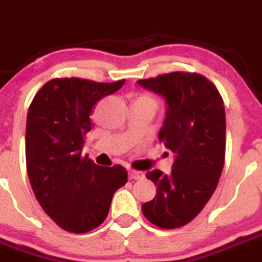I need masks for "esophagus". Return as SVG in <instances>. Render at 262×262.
<instances>
[{
  "mask_svg": "<svg viewBox=\"0 0 262 262\" xmlns=\"http://www.w3.org/2000/svg\"><path fill=\"white\" fill-rule=\"evenodd\" d=\"M143 177H145V173L143 172H139V170L136 169L129 170V178L130 180H142Z\"/></svg>",
  "mask_w": 262,
  "mask_h": 262,
  "instance_id": "1",
  "label": "esophagus"
}]
</instances>
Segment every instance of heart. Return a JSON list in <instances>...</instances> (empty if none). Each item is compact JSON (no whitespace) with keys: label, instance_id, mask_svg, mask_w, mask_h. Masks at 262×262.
Wrapping results in <instances>:
<instances>
[{"label":"heart","instance_id":"obj_1","mask_svg":"<svg viewBox=\"0 0 262 262\" xmlns=\"http://www.w3.org/2000/svg\"><path fill=\"white\" fill-rule=\"evenodd\" d=\"M137 99H141V101H145V102H150V103L154 104H158V101H156V98L152 97L151 94H141Z\"/></svg>","mask_w":262,"mask_h":262}]
</instances>
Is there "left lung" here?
<instances>
[{"label":"left lung","mask_w":262,"mask_h":262,"mask_svg":"<svg viewBox=\"0 0 262 262\" xmlns=\"http://www.w3.org/2000/svg\"><path fill=\"white\" fill-rule=\"evenodd\" d=\"M138 84L165 98L167 117L159 141L176 154L170 174L159 169L146 173L158 190L142 212L161 229L182 227L208 203L224 169V101L213 82L195 72L176 71L138 80Z\"/></svg>","instance_id":"obj_1"}]
</instances>
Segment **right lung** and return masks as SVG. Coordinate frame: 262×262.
<instances>
[{
	"label": "right lung",
	"instance_id": "right-lung-1",
	"mask_svg": "<svg viewBox=\"0 0 262 262\" xmlns=\"http://www.w3.org/2000/svg\"><path fill=\"white\" fill-rule=\"evenodd\" d=\"M124 82L53 79L31 102L26 129L29 182L45 213L63 230L81 234L99 226L116 190L128 182L124 167H99L81 154L93 126V107Z\"/></svg>",
	"mask_w": 262,
	"mask_h": 262
}]
</instances>
